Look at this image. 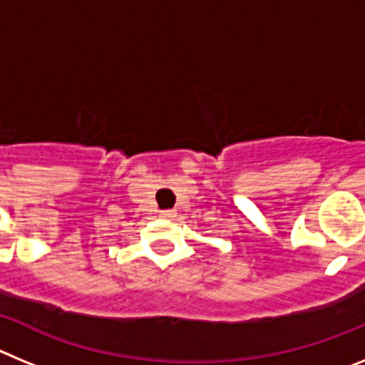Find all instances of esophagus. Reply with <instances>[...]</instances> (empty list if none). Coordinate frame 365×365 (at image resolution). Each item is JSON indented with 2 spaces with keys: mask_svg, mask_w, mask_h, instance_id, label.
<instances>
[{
  "mask_svg": "<svg viewBox=\"0 0 365 365\" xmlns=\"http://www.w3.org/2000/svg\"><path fill=\"white\" fill-rule=\"evenodd\" d=\"M160 217H164V219L175 217V212H173V210H163V212H160Z\"/></svg>",
  "mask_w": 365,
  "mask_h": 365,
  "instance_id": "esophagus-1",
  "label": "esophagus"
}]
</instances>
